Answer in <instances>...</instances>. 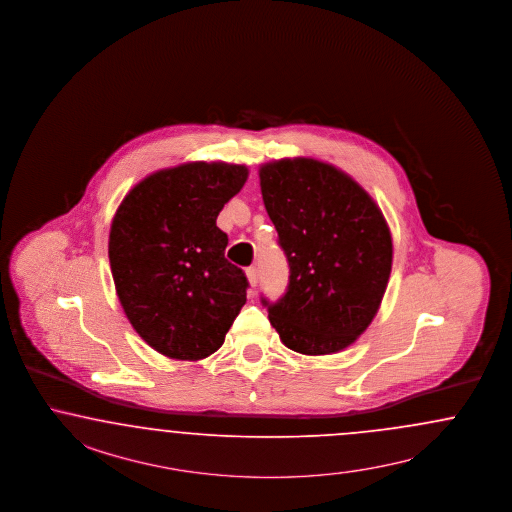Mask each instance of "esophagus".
<instances>
[{
  "mask_svg": "<svg viewBox=\"0 0 512 512\" xmlns=\"http://www.w3.org/2000/svg\"><path fill=\"white\" fill-rule=\"evenodd\" d=\"M247 279L248 282H250V286H252V288L258 284V269H256V267H248Z\"/></svg>",
  "mask_w": 512,
  "mask_h": 512,
  "instance_id": "34e87169",
  "label": "esophagus"
}]
</instances>
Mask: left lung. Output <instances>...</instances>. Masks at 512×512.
Returning a JSON list of instances; mask_svg holds the SVG:
<instances>
[{"label": "left lung", "mask_w": 512, "mask_h": 512, "mask_svg": "<svg viewBox=\"0 0 512 512\" xmlns=\"http://www.w3.org/2000/svg\"><path fill=\"white\" fill-rule=\"evenodd\" d=\"M290 282L262 303L282 343L305 356L350 347L379 311L392 271V235L379 205L345 171L314 158L260 167Z\"/></svg>", "instance_id": "1"}]
</instances>
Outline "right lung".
I'll use <instances>...</instances> for the list:
<instances>
[{
	"label": "right lung",
	"mask_w": 512,
	"mask_h": 512,
	"mask_svg": "<svg viewBox=\"0 0 512 512\" xmlns=\"http://www.w3.org/2000/svg\"><path fill=\"white\" fill-rule=\"evenodd\" d=\"M247 179V165L188 162L137 182L116 209V296L133 330L167 358L211 356L247 303V277L226 260L228 235L216 226Z\"/></svg>",
	"instance_id": "obj_1"
}]
</instances>
